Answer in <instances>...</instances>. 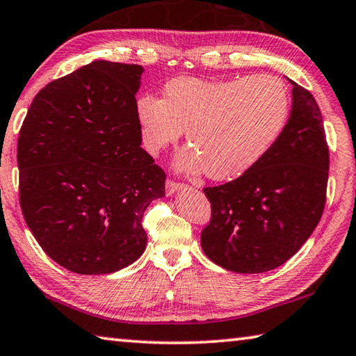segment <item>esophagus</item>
<instances>
[{
  "label": "esophagus",
  "instance_id": "obj_1",
  "mask_svg": "<svg viewBox=\"0 0 356 356\" xmlns=\"http://www.w3.org/2000/svg\"><path fill=\"white\" fill-rule=\"evenodd\" d=\"M181 189H186V184L172 181V179H167V183H165V192H167V195H172V194H175V192H177V191H181Z\"/></svg>",
  "mask_w": 356,
  "mask_h": 356
}]
</instances>
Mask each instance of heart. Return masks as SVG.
<instances>
[{"label":"heart","mask_w":356,"mask_h":356,"mask_svg":"<svg viewBox=\"0 0 356 356\" xmlns=\"http://www.w3.org/2000/svg\"><path fill=\"white\" fill-rule=\"evenodd\" d=\"M289 92L270 74L225 81L177 78L164 99L142 95L136 103L142 142L159 154L186 129L191 143L177 158L183 172H202L216 181L238 178L270 152L288 123Z\"/></svg>","instance_id":"b5f03b06"}]
</instances>
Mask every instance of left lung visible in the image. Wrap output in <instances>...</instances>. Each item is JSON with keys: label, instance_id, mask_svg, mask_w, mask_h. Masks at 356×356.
Returning <instances> with one entry per match:
<instances>
[{"label": "left lung", "instance_id": "obj_1", "mask_svg": "<svg viewBox=\"0 0 356 356\" xmlns=\"http://www.w3.org/2000/svg\"><path fill=\"white\" fill-rule=\"evenodd\" d=\"M292 109L270 152L233 181L204 188L211 220L202 248L223 269L263 273L284 264L319 223L330 154L319 106L289 79Z\"/></svg>", "mask_w": 356, "mask_h": 356}]
</instances>
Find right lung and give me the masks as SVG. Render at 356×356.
I'll return each instance as SVG.
<instances>
[{
	"instance_id": "right-lung-1",
	"label": "right lung",
	"mask_w": 356,
	"mask_h": 356,
	"mask_svg": "<svg viewBox=\"0 0 356 356\" xmlns=\"http://www.w3.org/2000/svg\"><path fill=\"white\" fill-rule=\"evenodd\" d=\"M143 68L93 60L47 84L17 145L20 207L49 258L81 275L112 273L147 247L142 217L165 173L140 147Z\"/></svg>"
}]
</instances>
